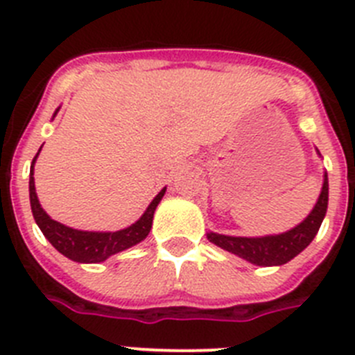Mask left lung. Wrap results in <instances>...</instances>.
Here are the masks:
<instances>
[{
    "instance_id": "1",
    "label": "left lung",
    "mask_w": 355,
    "mask_h": 355,
    "mask_svg": "<svg viewBox=\"0 0 355 355\" xmlns=\"http://www.w3.org/2000/svg\"><path fill=\"white\" fill-rule=\"evenodd\" d=\"M329 200V181L327 174L324 178V187L318 197V202L315 205L313 211L307 215L306 220L293 227L291 231L275 236H261V238H241V236H225V234L208 233V240L215 245L222 247L227 252H233L247 261L259 266H274L284 265L290 259H293L297 254L302 252L313 238L318 233L322 220H324L325 211H327Z\"/></svg>"
}]
</instances>
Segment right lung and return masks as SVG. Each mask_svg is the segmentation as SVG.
I'll use <instances>...</instances> for the list:
<instances>
[{
  "label": "right lung",
  "instance_id": "obj_1",
  "mask_svg": "<svg viewBox=\"0 0 355 355\" xmlns=\"http://www.w3.org/2000/svg\"><path fill=\"white\" fill-rule=\"evenodd\" d=\"M40 150V149H39ZM37 156L31 162L30 168V205L33 211L37 225L48 238L49 243L55 247L58 252H62L65 258L78 263H101L112 254H117L124 249L137 245L139 241L149 234L150 225H153V216L158 202L162 200L165 188L153 199L149 208L146 209L140 220L135 222L130 227L115 231V233H90V231H78V229L67 227L60 222L53 220L48 213L40 208V202L35 193V181H33V163Z\"/></svg>",
  "mask_w": 355,
  "mask_h": 355
}]
</instances>
